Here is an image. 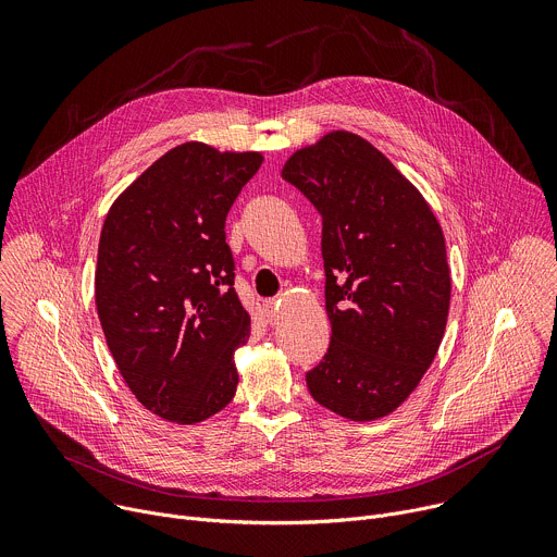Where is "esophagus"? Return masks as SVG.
<instances>
[{
    "label": "esophagus",
    "mask_w": 557,
    "mask_h": 557,
    "mask_svg": "<svg viewBox=\"0 0 557 557\" xmlns=\"http://www.w3.org/2000/svg\"><path fill=\"white\" fill-rule=\"evenodd\" d=\"M267 310H269V322L273 326L282 322V301L280 299H269L267 301Z\"/></svg>",
    "instance_id": "esophagus-1"
}]
</instances>
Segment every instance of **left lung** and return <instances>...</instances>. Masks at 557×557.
<instances>
[{"label":"left lung","mask_w":557,"mask_h":557,"mask_svg":"<svg viewBox=\"0 0 557 557\" xmlns=\"http://www.w3.org/2000/svg\"><path fill=\"white\" fill-rule=\"evenodd\" d=\"M322 213L331 346L312 399L350 421L399 408L432 366L449 312L443 228L423 194L366 138L335 129L282 168Z\"/></svg>","instance_id":"8db88e82"}]
</instances>
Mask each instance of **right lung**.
I'll list each match as a JSON object with an SVG mask.
<instances>
[{
	"instance_id": "obj_1",
	"label": "right lung",
	"mask_w": 557,
	"mask_h": 557,
	"mask_svg": "<svg viewBox=\"0 0 557 557\" xmlns=\"http://www.w3.org/2000/svg\"><path fill=\"white\" fill-rule=\"evenodd\" d=\"M260 151L183 143L151 163L110 207L95 299L108 348L149 412L200 423L231 404L235 350L251 314L233 288L224 220L260 170Z\"/></svg>"
}]
</instances>
